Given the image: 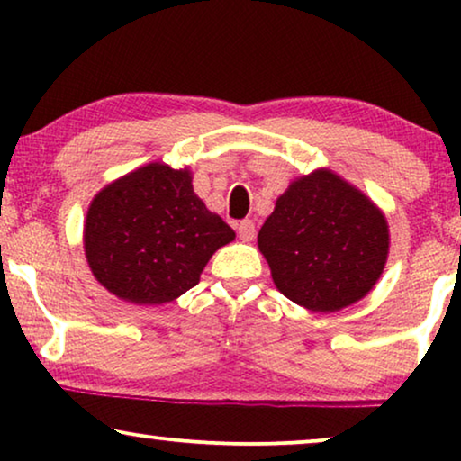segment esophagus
Wrapping results in <instances>:
<instances>
[{"instance_id":"1","label":"esophagus","mask_w":461,"mask_h":461,"mask_svg":"<svg viewBox=\"0 0 461 461\" xmlns=\"http://www.w3.org/2000/svg\"><path fill=\"white\" fill-rule=\"evenodd\" d=\"M237 235L241 241H251L256 235V224L254 220H241V222L237 224Z\"/></svg>"}]
</instances>
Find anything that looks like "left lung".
<instances>
[{
  "mask_svg": "<svg viewBox=\"0 0 461 461\" xmlns=\"http://www.w3.org/2000/svg\"><path fill=\"white\" fill-rule=\"evenodd\" d=\"M276 289L314 312L361 300L380 279L388 224L361 191L319 169L276 199L258 235Z\"/></svg>",
  "mask_w": 461,
  "mask_h": 461,
  "instance_id": "obj_1",
  "label": "left lung"
}]
</instances>
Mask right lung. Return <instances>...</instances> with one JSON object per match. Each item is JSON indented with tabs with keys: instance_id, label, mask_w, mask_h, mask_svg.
<instances>
[{
	"instance_id": "right-lung-1",
	"label": "right lung",
	"mask_w": 461,
	"mask_h": 461,
	"mask_svg": "<svg viewBox=\"0 0 461 461\" xmlns=\"http://www.w3.org/2000/svg\"><path fill=\"white\" fill-rule=\"evenodd\" d=\"M235 232L193 193L188 169L149 163L103 188L86 218L94 276L138 306L172 302L199 283Z\"/></svg>"
}]
</instances>
